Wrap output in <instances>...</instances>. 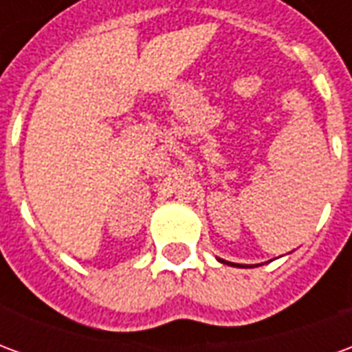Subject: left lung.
I'll return each mask as SVG.
<instances>
[{"mask_svg": "<svg viewBox=\"0 0 352 352\" xmlns=\"http://www.w3.org/2000/svg\"><path fill=\"white\" fill-rule=\"evenodd\" d=\"M226 264H230V262H226ZM230 265H236V264H230Z\"/></svg>", "mask_w": 352, "mask_h": 352, "instance_id": "1", "label": "left lung"}]
</instances>
